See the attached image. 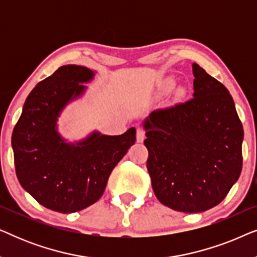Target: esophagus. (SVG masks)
<instances>
[{"label":"esophagus","mask_w":257,"mask_h":257,"mask_svg":"<svg viewBox=\"0 0 257 257\" xmlns=\"http://www.w3.org/2000/svg\"><path fill=\"white\" fill-rule=\"evenodd\" d=\"M144 139H145V130L138 127L137 128V142L143 143Z\"/></svg>","instance_id":"34e87169"}]
</instances>
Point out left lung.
Wrapping results in <instances>:
<instances>
[{
    "label": "left lung",
    "mask_w": 257,
    "mask_h": 257,
    "mask_svg": "<svg viewBox=\"0 0 257 257\" xmlns=\"http://www.w3.org/2000/svg\"><path fill=\"white\" fill-rule=\"evenodd\" d=\"M194 93L144 122L147 171L157 199L184 213L213 208L242 171L243 127L227 87L196 63Z\"/></svg>",
    "instance_id": "8db88e82"
}]
</instances>
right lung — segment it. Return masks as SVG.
Listing matches in <instances>:
<instances>
[{
	"label": "right lung",
	"mask_w": 257,
	"mask_h": 257,
	"mask_svg": "<svg viewBox=\"0 0 257 257\" xmlns=\"http://www.w3.org/2000/svg\"><path fill=\"white\" fill-rule=\"evenodd\" d=\"M85 66L63 65L34 87L13 131L16 175L20 184L42 206L75 213L99 200L108 177L136 143V128L121 136L94 132L76 145L56 131L62 108L85 90L92 79Z\"/></svg>",
	"instance_id": "right-lung-1"
}]
</instances>
